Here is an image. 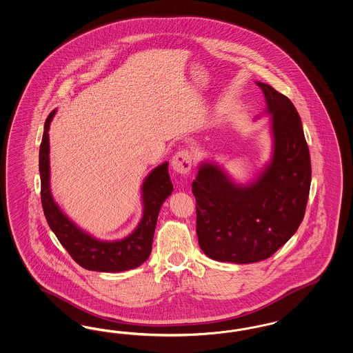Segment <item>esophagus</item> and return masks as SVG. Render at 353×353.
<instances>
[{
  "instance_id": "esophagus-1",
  "label": "esophagus",
  "mask_w": 353,
  "mask_h": 353,
  "mask_svg": "<svg viewBox=\"0 0 353 353\" xmlns=\"http://www.w3.org/2000/svg\"><path fill=\"white\" fill-rule=\"evenodd\" d=\"M193 156L188 150H181L172 159V168L180 174H186L192 168Z\"/></svg>"
}]
</instances>
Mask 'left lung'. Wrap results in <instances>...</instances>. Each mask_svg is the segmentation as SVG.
I'll return each instance as SVG.
<instances>
[{
	"mask_svg": "<svg viewBox=\"0 0 353 353\" xmlns=\"http://www.w3.org/2000/svg\"><path fill=\"white\" fill-rule=\"evenodd\" d=\"M256 84L273 115L274 151L267 170L254 183L238 186L206 163L192 183L198 243L216 261L250 264L270 257L298 230L310 193V152L299 114L274 88Z\"/></svg>",
	"mask_w": 353,
	"mask_h": 353,
	"instance_id": "1",
	"label": "left lung"
}]
</instances>
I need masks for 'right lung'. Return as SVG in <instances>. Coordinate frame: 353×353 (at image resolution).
Returning <instances> with one entry per match:
<instances>
[{
	"label": "right lung",
	"instance_id": "add662e5",
	"mask_svg": "<svg viewBox=\"0 0 353 353\" xmlns=\"http://www.w3.org/2000/svg\"><path fill=\"white\" fill-rule=\"evenodd\" d=\"M54 115L55 110L51 112L46 119L39 150L41 197L48 226L57 235L60 244L71 254L72 259L83 268L96 272H122L139 267L151 254L157 215L163 202L173 190L168 173V163H164L152 170L143 183L144 212L138 228L126 239L118 241L94 239L72 223L57 208L50 192L48 128Z\"/></svg>",
	"mask_w": 353,
	"mask_h": 353
}]
</instances>
